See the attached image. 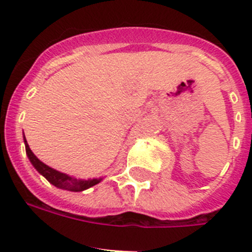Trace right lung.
Returning <instances> with one entry per match:
<instances>
[{
  "label": "right lung",
  "mask_w": 252,
  "mask_h": 252,
  "mask_svg": "<svg viewBox=\"0 0 252 252\" xmlns=\"http://www.w3.org/2000/svg\"><path fill=\"white\" fill-rule=\"evenodd\" d=\"M24 141H25V149L26 154H28L29 160L31 161V164L34 165V168L39 171L40 174L43 175L44 178H46L49 183H51L53 186H55L57 188L65 189V190H70V192H82V190H86V189L91 188V187L98 184L102 180V178L99 179H88V180H82V179H75V178L69 177V175L64 174V173H60V171L55 170V169L50 168L46 164H44L43 161H40L34 155V153L30 150L29 148V144L26 141L25 136H24Z\"/></svg>",
  "instance_id": "add662e5"
}]
</instances>
